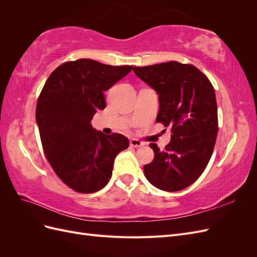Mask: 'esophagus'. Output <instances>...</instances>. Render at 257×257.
I'll use <instances>...</instances> for the list:
<instances>
[{
    "instance_id": "34e87169",
    "label": "esophagus",
    "mask_w": 257,
    "mask_h": 257,
    "mask_svg": "<svg viewBox=\"0 0 257 257\" xmlns=\"http://www.w3.org/2000/svg\"><path fill=\"white\" fill-rule=\"evenodd\" d=\"M130 145L131 147H134V148H139V147H143L144 146V143H142L141 141H138V139H131L130 141Z\"/></svg>"
}]
</instances>
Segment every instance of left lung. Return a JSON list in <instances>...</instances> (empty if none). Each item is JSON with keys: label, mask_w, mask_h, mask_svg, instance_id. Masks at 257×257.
Here are the masks:
<instances>
[{"label": "left lung", "mask_w": 257, "mask_h": 257, "mask_svg": "<svg viewBox=\"0 0 257 257\" xmlns=\"http://www.w3.org/2000/svg\"><path fill=\"white\" fill-rule=\"evenodd\" d=\"M133 72L157 91V122L172 128L164 150L150 144L154 159L144 166L152 185L166 192L188 188L204 173L217 135V107L211 82L197 67L177 61L136 67Z\"/></svg>", "instance_id": "left-lung-1"}]
</instances>
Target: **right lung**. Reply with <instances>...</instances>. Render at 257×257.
Here are the masks:
<instances>
[{"mask_svg":"<svg viewBox=\"0 0 257 257\" xmlns=\"http://www.w3.org/2000/svg\"><path fill=\"white\" fill-rule=\"evenodd\" d=\"M133 66H111L90 59L65 62L49 76L36 105V122L54 173L76 192L89 194L109 182L116 155L128 148L121 134L105 135L91 125L106 107L104 92Z\"/></svg>","mask_w":257,"mask_h":257,"instance_id":"obj_1","label":"right lung"}]
</instances>
